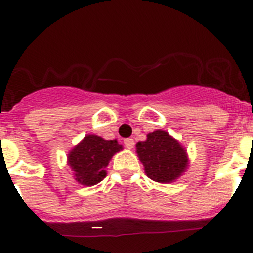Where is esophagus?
<instances>
[{
	"mask_svg": "<svg viewBox=\"0 0 253 253\" xmlns=\"http://www.w3.org/2000/svg\"><path fill=\"white\" fill-rule=\"evenodd\" d=\"M124 144L127 149H132V148L134 147V141L132 138H126L124 141Z\"/></svg>",
	"mask_w": 253,
	"mask_h": 253,
	"instance_id": "obj_1",
	"label": "esophagus"
}]
</instances>
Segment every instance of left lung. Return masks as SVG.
I'll return each mask as SVG.
<instances>
[{
  "instance_id": "left-lung-1",
  "label": "left lung",
  "mask_w": 253,
  "mask_h": 253,
  "mask_svg": "<svg viewBox=\"0 0 253 253\" xmlns=\"http://www.w3.org/2000/svg\"><path fill=\"white\" fill-rule=\"evenodd\" d=\"M136 147L145 174L157 182H171L182 175L187 167L185 149L168 132L149 133L147 141L138 142Z\"/></svg>"
}]
</instances>
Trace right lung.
Returning <instances> with one entry per match:
<instances>
[{
	"label": "right lung",
	"instance_id": "add662e5",
	"mask_svg": "<svg viewBox=\"0 0 253 253\" xmlns=\"http://www.w3.org/2000/svg\"><path fill=\"white\" fill-rule=\"evenodd\" d=\"M122 149L114 141H105L101 137L86 136L68 154V164L75 171L76 180L82 185L93 186L100 182L106 176L105 168L111 157Z\"/></svg>",
	"mask_w": 253,
	"mask_h": 253
}]
</instances>
